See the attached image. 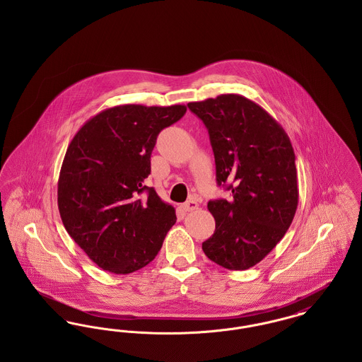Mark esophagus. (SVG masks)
I'll return each mask as SVG.
<instances>
[{
	"label": "esophagus",
	"instance_id": "esophagus-1",
	"mask_svg": "<svg viewBox=\"0 0 362 362\" xmlns=\"http://www.w3.org/2000/svg\"><path fill=\"white\" fill-rule=\"evenodd\" d=\"M180 209H182L183 211H192V210L198 209V202H197L195 199H189L187 202L182 204V205H180Z\"/></svg>",
	"mask_w": 362,
	"mask_h": 362
}]
</instances>
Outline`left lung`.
I'll return each instance as SVG.
<instances>
[{
    "label": "left lung",
    "mask_w": 362,
    "mask_h": 362,
    "mask_svg": "<svg viewBox=\"0 0 362 362\" xmlns=\"http://www.w3.org/2000/svg\"><path fill=\"white\" fill-rule=\"evenodd\" d=\"M187 105L209 130L217 183L232 189L229 201L207 204L216 230L202 250L228 270H247L285 236L297 210L291 138L266 110L238 93Z\"/></svg>",
    "instance_id": "obj_1"
}]
</instances>
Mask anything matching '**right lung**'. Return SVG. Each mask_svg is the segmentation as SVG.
<instances>
[{
	"instance_id": "1",
	"label": "right lung",
	"mask_w": 362,
	"mask_h": 362,
	"mask_svg": "<svg viewBox=\"0 0 362 362\" xmlns=\"http://www.w3.org/2000/svg\"><path fill=\"white\" fill-rule=\"evenodd\" d=\"M186 110L183 104L115 105L88 119L70 141L58 210L70 238L105 272L130 274L151 263L176 223L175 207L144 180L158 133Z\"/></svg>"
}]
</instances>
